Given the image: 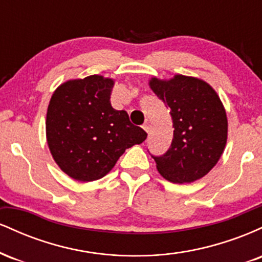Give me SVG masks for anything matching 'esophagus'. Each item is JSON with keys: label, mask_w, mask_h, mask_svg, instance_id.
I'll return each instance as SVG.
<instances>
[{"label": "esophagus", "mask_w": 262, "mask_h": 262, "mask_svg": "<svg viewBox=\"0 0 262 262\" xmlns=\"http://www.w3.org/2000/svg\"><path fill=\"white\" fill-rule=\"evenodd\" d=\"M143 129H144V130H145V132H146V133H149V132H150V124H149V123H148V122H146V123H145V124H144V125H143Z\"/></svg>", "instance_id": "obj_1"}]
</instances>
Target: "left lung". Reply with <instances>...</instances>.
I'll use <instances>...</instances> for the list:
<instances>
[{"instance_id":"left-lung-1","label":"left lung","mask_w":262,"mask_h":262,"mask_svg":"<svg viewBox=\"0 0 262 262\" xmlns=\"http://www.w3.org/2000/svg\"><path fill=\"white\" fill-rule=\"evenodd\" d=\"M149 86L170 110L173 138L162 156H152L167 181L191 183L217 165L225 149L228 119L215 90L202 79L175 75L169 80L151 77Z\"/></svg>"}]
</instances>
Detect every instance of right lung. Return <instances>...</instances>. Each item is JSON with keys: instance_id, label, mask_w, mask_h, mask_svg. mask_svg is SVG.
<instances>
[{"instance_id": "right-lung-1", "label": "right lung", "mask_w": 262, "mask_h": 262, "mask_svg": "<svg viewBox=\"0 0 262 262\" xmlns=\"http://www.w3.org/2000/svg\"><path fill=\"white\" fill-rule=\"evenodd\" d=\"M113 86V79L91 75L65 81L50 98L48 146L62 172L76 181L102 179L125 150L146 139L125 111L111 106Z\"/></svg>"}]
</instances>
